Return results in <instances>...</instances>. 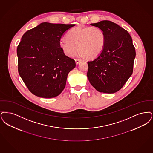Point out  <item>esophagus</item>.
Segmentation results:
<instances>
[{
    "mask_svg": "<svg viewBox=\"0 0 153 153\" xmlns=\"http://www.w3.org/2000/svg\"><path fill=\"white\" fill-rule=\"evenodd\" d=\"M75 61L76 64V65H78L79 63H80V62H81V60L78 59H75Z\"/></svg>",
    "mask_w": 153,
    "mask_h": 153,
    "instance_id": "obj_1",
    "label": "esophagus"
}]
</instances>
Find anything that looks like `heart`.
Segmentation results:
<instances>
[{"label":"heart","instance_id":"1","mask_svg":"<svg viewBox=\"0 0 153 153\" xmlns=\"http://www.w3.org/2000/svg\"><path fill=\"white\" fill-rule=\"evenodd\" d=\"M105 41L103 31L97 27L74 28L67 39L60 40L59 46L67 56L73 57L78 51L85 58L93 59L102 51Z\"/></svg>","mask_w":153,"mask_h":153}]
</instances>
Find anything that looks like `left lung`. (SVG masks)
Returning a JSON list of instances; mask_svg holds the SVG:
<instances>
[{
  "instance_id": "8db88e82",
  "label": "left lung",
  "mask_w": 153,
  "mask_h": 153,
  "mask_svg": "<svg viewBox=\"0 0 153 153\" xmlns=\"http://www.w3.org/2000/svg\"><path fill=\"white\" fill-rule=\"evenodd\" d=\"M90 25L103 31L105 41L101 53L87 62L88 79L98 91L114 93L133 74L136 53L132 38L126 30L109 20Z\"/></svg>"
}]
</instances>
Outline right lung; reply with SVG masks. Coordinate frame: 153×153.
Masks as SVG:
<instances>
[{"label":"right lung","mask_w":153,"mask_h":153,"mask_svg":"<svg viewBox=\"0 0 153 153\" xmlns=\"http://www.w3.org/2000/svg\"><path fill=\"white\" fill-rule=\"evenodd\" d=\"M75 25L47 22L28 30L17 47L18 72L29 91L42 98H53L66 86L75 67L59 46L61 37Z\"/></svg>","instance_id":"right-lung-1"}]
</instances>
